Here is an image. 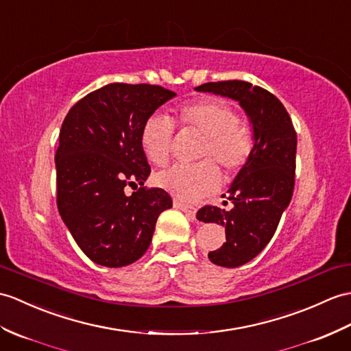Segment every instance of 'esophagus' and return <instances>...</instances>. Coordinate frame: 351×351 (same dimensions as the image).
Returning a JSON list of instances; mask_svg holds the SVG:
<instances>
[{"mask_svg": "<svg viewBox=\"0 0 351 351\" xmlns=\"http://www.w3.org/2000/svg\"><path fill=\"white\" fill-rule=\"evenodd\" d=\"M173 206H175V208H178V209L184 210V213H185L186 215H189L191 219L195 217V209H194L193 206L185 205V203H182V202H178V200H175V202H173Z\"/></svg>", "mask_w": 351, "mask_h": 351, "instance_id": "esophagus-1", "label": "esophagus"}]
</instances>
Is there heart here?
<instances>
[{
  "mask_svg": "<svg viewBox=\"0 0 351 351\" xmlns=\"http://www.w3.org/2000/svg\"><path fill=\"white\" fill-rule=\"evenodd\" d=\"M176 118L182 127L197 130L205 136L199 156L208 160L170 167L157 175L156 182L179 200L194 203L218 189L221 175L215 163L221 166L226 176H234L247 166L254 142L248 127L239 122L236 110L221 100L184 103L176 108ZM173 122L165 115H151L143 122L141 143L152 165H167L173 151Z\"/></svg>",
  "mask_w": 351,
  "mask_h": 351,
  "instance_id": "heart-1",
  "label": "heart"
}]
</instances>
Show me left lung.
<instances>
[{
    "instance_id": "obj_1",
    "label": "left lung",
    "mask_w": 351,
    "mask_h": 351,
    "mask_svg": "<svg viewBox=\"0 0 351 351\" xmlns=\"http://www.w3.org/2000/svg\"><path fill=\"white\" fill-rule=\"evenodd\" d=\"M195 91L239 101L252 124L251 157L227 191L232 209L208 205L197 213L200 221L226 227V242L209 252L210 262L238 267L267 245L289 206L295 189L298 137L286 108L263 88L245 80H223L203 84Z\"/></svg>"
}]
</instances>
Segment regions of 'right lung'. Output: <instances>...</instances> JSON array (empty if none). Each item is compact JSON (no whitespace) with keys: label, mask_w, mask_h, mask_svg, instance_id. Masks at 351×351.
Masks as SVG:
<instances>
[{"label":"right lung","mask_w":351,"mask_h":351,"mask_svg":"<svg viewBox=\"0 0 351 351\" xmlns=\"http://www.w3.org/2000/svg\"><path fill=\"white\" fill-rule=\"evenodd\" d=\"M149 84H109L69 110L55 154L56 205L79 248L94 263L121 267L141 258L158 215L172 208L162 189H146L151 167L141 143L143 122L173 99ZM136 191L125 194V186Z\"/></svg>","instance_id":"right-lung-1"}]
</instances>
